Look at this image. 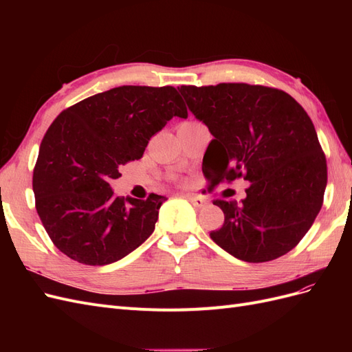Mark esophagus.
I'll list each match as a JSON object with an SVG mask.
<instances>
[{
  "mask_svg": "<svg viewBox=\"0 0 352 352\" xmlns=\"http://www.w3.org/2000/svg\"><path fill=\"white\" fill-rule=\"evenodd\" d=\"M190 204H192L194 207H197V208H201V207H204L206 206V201L202 199V198H199V197H195V195H189V194H185L184 195Z\"/></svg>",
  "mask_w": 352,
  "mask_h": 352,
  "instance_id": "1",
  "label": "esophagus"
}]
</instances>
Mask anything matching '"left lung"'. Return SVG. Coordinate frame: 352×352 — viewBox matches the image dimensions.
Listing matches in <instances>:
<instances>
[{"instance_id":"8db88e82","label":"left lung","mask_w":352,"mask_h":352,"mask_svg":"<svg viewBox=\"0 0 352 352\" xmlns=\"http://www.w3.org/2000/svg\"><path fill=\"white\" fill-rule=\"evenodd\" d=\"M189 110L214 136L202 172L219 185L243 177L241 202L216 199L225 223L210 238L248 263L295 248L323 206L326 157L314 124L289 94L248 83L179 88Z\"/></svg>"}]
</instances>
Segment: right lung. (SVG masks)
<instances>
[{
  "label": "right lung",
  "instance_id": "obj_1",
  "mask_svg": "<svg viewBox=\"0 0 352 352\" xmlns=\"http://www.w3.org/2000/svg\"><path fill=\"white\" fill-rule=\"evenodd\" d=\"M188 110L173 87L113 88L63 110L39 146L35 207L52 243L69 258L104 265L126 257L155 229L166 197H116L110 182L140 160L158 131Z\"/></svg>",
  "mask_w": 352,
  "mask_h": 352
}]
</instances>
